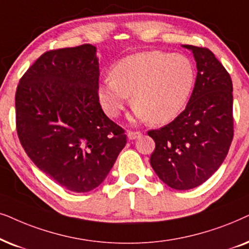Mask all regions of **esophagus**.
Wrapping results in <instances>:
<instances>
[{
  "label": "esophagus",
  "instance_id": "1",
  "mask_svg": "<svg viewBox=\"0 0 249 249\" xmlns=\"http://www.w3.org/2000/svg\"><path fill=\"white\" fill-rule=\"evenodd\" d=\"M141 135H142V133L139 131H128L127 132V138L130 139V140H134V139L140 138Z\"/></svg>",
  "mask_w": 249,
  "mask_h": 249
}]
</instances>
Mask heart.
<instances>
[{
  "mask_svg": "<svg viewBox=\"0 0 249 249\" xmlns=\"http://www.w3.org/2000/svg\"><path fill=\"white\" fill-rule=\"evenodd\" d=\"M194 62L183 54L145 51L123 58L102 79L98 97L106 114L117 117L132 100L134 117L155 124L173 121L183 111L196 85Z\"/></svg>",
  "mask_w": 249,
  "mask_h": 249,
  "instance_id": "heart-1",
  "label": "heart"
}]
</instances>
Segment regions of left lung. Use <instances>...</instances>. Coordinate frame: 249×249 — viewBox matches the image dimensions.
I'll return each mask as SVG.
<instances>
[{
    "mask_svg": "<svg viewBox=\"0 0 249 249\" xmlns=\"http://www.w3.org/2000/svg\"><path fill=\"white\" fill-rule=\"evenodd\" d=\"M197 65L195 90L173 122L148 132L156 148L150 164L177 190L196 188L218 170L233 139L232 81L207 48L183 45Z\"/></svg>",
    "mask_w": 249,
    "mask_h": 249,
    "instance_id": "8db88e82",
    "label": "left lung"
}]
</instances>
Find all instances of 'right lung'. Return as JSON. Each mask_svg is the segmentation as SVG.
Segmentation results:
<instances>
[{
	"instance_id": "right-lung-1",
	"label": "right lung",
	"mask_w": 249,
	"mask_h": 249,
	"mask_svg": "<svg viewBox=\"0 0 249 249\" xmlns=\"http://www.w3.org/2000/svg\"><path fill=\"white\" fill-rule=\"evenodd\" d=\"M97 48L83 44L43 53L19 81L16 126L32 161L72 192L100 185L126 144L98 97Z\"/></svg>"
}]
</instances>
